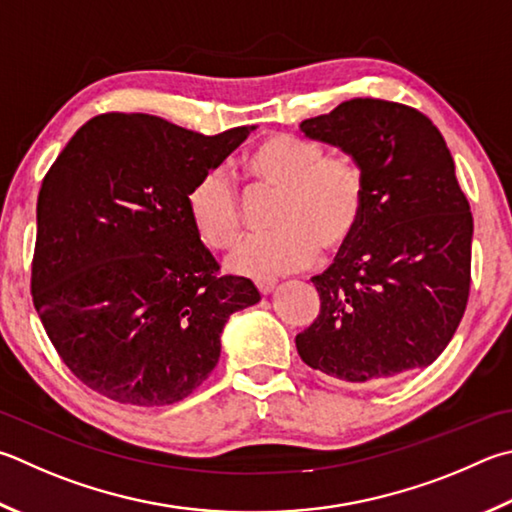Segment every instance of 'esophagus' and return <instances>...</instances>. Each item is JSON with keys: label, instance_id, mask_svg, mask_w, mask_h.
<instances>
[{"label": "esophagus", "instance_id": "esophagus-1", "mask_svg": "<svg viewBox=\"0 0 512 512\" xmlns=\"http://www.w3.org/2000/svg\"><path fill=\"white\" fill-rule=\"evenodd\" d=\"M275 280L273 277H259V280H255V286H257V291L262 293V295H268V293H273V288H275Z\"/></svg>", "mask_w": 512, "mask_h": 512}]
</instances>
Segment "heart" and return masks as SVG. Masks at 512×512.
Masks as SVG:
<instances>
[{
  "mask_svg": "<svg viewBox=\"0 0 512 512\" xmlns=\"http://www.w3.org/2000/svg\"><path fill=\"white\" fill-rule=\"evenodd\" d=\"M246 170L264 190L282 192L271 228L277 232L239 241L228 268L239 275H284L311 266L320 248L340 253L358 235L367 206L360 165L345 154H327L309 138L271 134L246 156ZM188 215L203 244L228 248L244 228V203L235 181L215 167L192 183Z\"/></svg>",
  "mask_w": 512,
  "mask_h": 512,
  "instance_id": "obj_1",
  "label": "heart"
}]
</instances>
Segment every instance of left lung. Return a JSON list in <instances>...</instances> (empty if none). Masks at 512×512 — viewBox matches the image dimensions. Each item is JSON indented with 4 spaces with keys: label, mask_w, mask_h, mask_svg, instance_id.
<instances>
[{
    "label": "left lung",
    "mask_w": 512,
    "mask_h": 512,
    "mask_svg": "<svg viewBox=\"0 0 512 512\" xmlns=\"http://www.w3.org/2000/svg\"><path fill=\"white\" fill-rule=\"evenodd\" d=\"M360 165L367 206L358 235L313 277L320 313L295 336L306 365L345 383L432 365L470 295L472 212L452 154L414 107L353 98L300 123Z\"/></svg>",
    "instance_id": "obj_1"
}]
</instances>
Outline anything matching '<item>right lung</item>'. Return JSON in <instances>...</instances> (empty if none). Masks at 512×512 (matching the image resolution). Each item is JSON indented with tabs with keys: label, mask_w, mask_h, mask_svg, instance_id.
I'll use <instances>...</instances> for the list:
<instances>
[{
	"label": "right lung",
	"mask_w": 512,
	"mask_h": 512,
	"mask_svg": "<svg viewBox=\"0 0 512 512\" xmlns=\"http://www.w3.org/2000/svg\"><path fill=\"white\" fill-rule=\"evenodd\" d=\"M255 127L203 136L150 114H100L73 134L37 197L35 311L64 365L109 401L159 407L190 396L221 331L259 302L221 275L185 197Z\"/></svg>",
	"instance_id": "obj_1"
}]
</instances>
